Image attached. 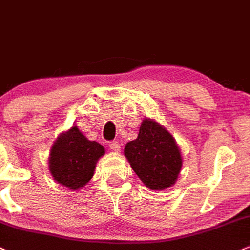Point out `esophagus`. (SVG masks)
I'll use <instances>...</instances> for the list:
<instances>
[{"mask_svg":"<svg viewBox=\"0 0 250 250\" xmlns=\"http://www.w3.org/2000/svg\"><path fill=\"white\" fill-rule=\"evenodd\" d=\"M109 147H110V149L114 150V152H120V149H121L120 142H117V141L109 142Z\"/></svg>","mask_w":250,"mask_h":250,"instance_id":"34e87169","label":"esophagus"}]
</instances>
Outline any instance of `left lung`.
Masks as SVG:
<instances>
[{
  "label": "left lung",
  "mask_w": 250,
  "mask_h": 250,
  "mask_svg": "<svg viewBox=\"0 0 250 250\" xmlns=\"http://www.w3.org/2000/svg\"><path fill=\"white\" fill-rule=\"evenodd\" d=\"M125 156L148 188L166 190L174 185L183 166L182 152L164 125L145 117L138 139L125 147Z\"/></svg>",
  "instance_id": "left-lung-1"
}]
</instances>
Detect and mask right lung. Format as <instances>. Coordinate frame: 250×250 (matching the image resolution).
I'll return each mask as SVG.
<instances>
[{
	"instance_id": "1",
	"label": "right lung",
	"mask_w": 250,
	"mask_h": 250,
	"mask_svg": "<svg viewBox=\"0 0 250 250\" xmlns=\"http://www.w3.org/2000/svg\"><path fill=\"white\" fill-rule=\"evenodd\" d=\"M104 153L102 145L87 140L77 125H72L54 141L48 169L57 183L71 191H78L91 179L96 164Z\"/></svg>"
}]
</instances>
